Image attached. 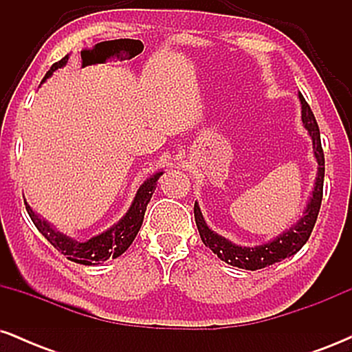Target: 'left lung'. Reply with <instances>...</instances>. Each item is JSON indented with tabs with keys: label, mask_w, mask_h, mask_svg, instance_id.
Masks as SVG:
<instances>
[{
	"label": "left lung",
	"mask_w": 352,
	"mask_h": 352,
	"mask_svg": "<svg viewBox=\"0 0 352 352\" xmlns=\"http://www.w3.org/2000/svg\"><path fill=\"white\" fill-rule=\"evenodd\" d=\"M298 98H300L301 102L302 125H305L309 137L313 139V152L318 162V177L316 182H314V188L309 197L308 205H306L305 208V213H302V217L292 228L283 232L281 235L273 238V240H270L268 243L258 246H240L228 241L227 238L220 236L218 233L212 232V230L208 228V225L205 223V218L201 215L199 204L195 201L193 213H195V223L197 228H199L201 241H204V245L208 246L220 260H223L225 263L238 266V268L243 270H252V272H254V270H261L265 268V266L278 263V261L285 260V258L288 256H293L294 253L300 252L302 245L308 241L311 232H313L322 200L324 153H322L321 137H319V127L316 119H314V114L311 112V107L308 106L305 98H302L301 94L298 96Z\"/></svg>",
	"instance_id": "8db88e82"
}]
</instances>
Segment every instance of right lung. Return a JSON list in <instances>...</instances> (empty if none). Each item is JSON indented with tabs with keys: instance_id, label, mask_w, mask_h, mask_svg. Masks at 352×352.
<instances>
[{
	"instance_id": "obj_1",
	"label": "right lung",
	"mask_w": 352,
	"mask_h": 352,
	"mask_svg": "<svg viewBox=\"0 0 352 352\" xmlns=\"http://www.w3.org/2000/svg\"><path fill=\"white\" fill-rule=\"evenodd\" d=\"M67 59H69V56H64V58L58 60V63L52 64L51 69L47 71L46 76H44L43 82L50 78V76H52V72L56 69L66 66ZM162 173L164 172H157L155 175H152L151 179H147L142 185H140L131 208L127 210V213L117 221L114 227L106 230V232L100 233L98 236H92L91 240L87 241H76L69 236L63 235L58 230L52 228L46 220H43V218H39V215H36L33 208L28 205L26 200H24V204H26L28 215L33 220L34 227L38 228L39 233H41L56 250H59L67 260L87 266L99 265L100 261H106L109 258L120 256V254L132 245V241H134L137 233H139L140 227H142L145 210H147V205L152 199L153 190L157 187V180H159V177L162 175Z\"/></svg>"
}]
</instances>
